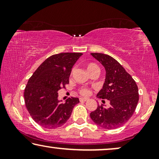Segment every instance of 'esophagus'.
<instances>
[{
	"label": "esophagus",
	"mask_w": 159,
	"mask_h": 159,
	"mask_svg": "<svg viewBox=\"0 0 159 159\" xmlns=\"http://www.w3.org/2000/svg\"><path fill=\"white\" fill-rule=\"evenodd\" d=\"M80 101L85 102V101H88V98H80Z\"/></svg>",
	"instance_id": "34e87169"
}]
</instances>
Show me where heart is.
I'll use <instances>...</instances> for the list:
<instances>
[{"instance_id": "heart-1", "label": "heart", "mask_w": 159, "mask_h": 159, "mask_svg": "<svg viewBox=\"0 0 159 159\" xmlns=\"http://www.w3.org/2000/svg\"><path fill=\"white\" fill-rule=\"evenodd\" d=\"M87 69H88L89 73L91 72V71H94V70H97V69L98 70H100L99 67L95 64H88V65H87ZM80 93L84 95H89L90 91H89V90H88V89H86V88H82L80 90Z\"/></svg>"}]
</instances>
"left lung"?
<instances>
[{
    "label": "left lung",
    "instance_id": "8db88e82",
    "mask_svg": "<svg viewBox=\"0 0 159 159\" xmlns=\"http://www.w3.org/2000/svg\"><path fill=\"white\" fill-rule=\"evenodd\" d=\"M106 70V79L97 97L107 99L110 106L101 104L90 113L93 122L102 128L120 127L131 118L139 101L138 88L131 75L111 56L103 53H90Z\"/></svg>",
    "mask_w": 159,
    "mask_h": 159
}]
</instances>
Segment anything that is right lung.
Segmentation results:
<instances>
[{
    "label": "right lung",
    "mask_w": 159,
    "mask_h": 159,
    "mask_svg": "<svg viewBox=\"0 0 159 159\" xmlns=\"http://www.w3.org/2000/svg\"><path fill=\"white\" fill-rule=\"evenodd\" d=\"M81 53H61L48 58L30 78L24 96L30 116L41 127L55 129L66 122L78 98L58 100V91L69 82L71 69Z\"/></svg>",
    "instance_id": "right-lung-1"
}]
</instances>
